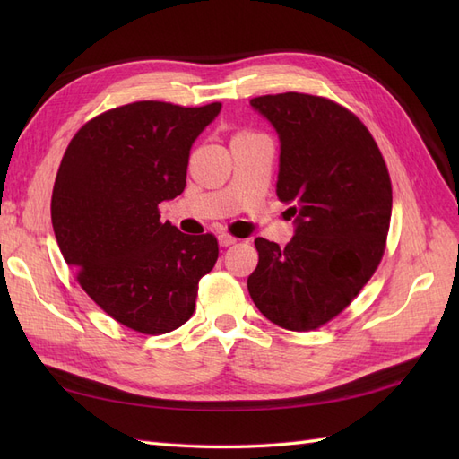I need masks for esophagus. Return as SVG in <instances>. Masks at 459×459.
Returning a JSON list of instances; mask_svg holds the SVG:
<instances>
[{
  "mask_svg": "<svg viewBox=\"0 0 459 459\" xmlns=\"http://www.w3.org/2000/svg\"><path fill=\"white\" fill-rule=\"evenodd\" d=\"M218 241H220L221 247H231V245L238 243L239 239L233 238V235H230V233H220V235H218Z\"/></svg>",
  "mask_w": 459,
  "mask_h": 459,
  "instance_id": "esophagus-1",
  "label": "esophagus"
}]
</instances>
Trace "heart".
I'll use <instances>...</instances> for the list:
<instances>
[{
	"mask_svg": "<svg viewBox=\"0 0 459 459\" xmlns=\"http://www.w3.org/2000/svg\"><path fill=\"white\" fill-rule=\"evenodd\" d=\"M241 135H255V134L253 132H238L233 137H241Z\"/></svg>",
	"mask_w": 459,
	"mask_h": 459,
	"instance_id": "heart-1",
	"label": "heart"
}]
</instances>
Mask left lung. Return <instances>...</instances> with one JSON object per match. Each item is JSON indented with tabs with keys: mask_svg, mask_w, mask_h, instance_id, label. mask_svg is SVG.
Wrapping results in <instances>:
<instances>
[{
	"mask_svg": "<svg viewBox=\"0 0 459 459\" xmlns=\"http://www.w3.org/2000/svg\"><path fill=\"white\" fill-rule=\"evenodd\" d=\"M251 105L280 134L277 197L293 203L295 238H258L247 287L256 308L289 331L337 317L385 255L393 186L373 135L349 108L310 93L260 95Z\"/></svg>",
	"mask_w": 459,
	"mask_h": 459,
	"instance_id": "8db88e82",
	"label": "left lung"
}]
</instances>
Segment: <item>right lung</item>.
<instances>
[{
    "label": "right lung",
    "mask_w": 459,
    "mask_h": 459,
    "mask_svg": "<svg viewBox=\"0 0 459 459\" xmlns=\"http://www.w3.org/2000/svg\"><path fill=\"white\" fill-rule=\"evenodd\" d=\"M221 103L135 101L93 117L68 143L51 195L65 262L118 324L162 335L195 312L218 239L160 221L159 204L186 187L189 149Z\"/></svg>",
    "instance_id": "right-lung-1"
}]
</instances>
